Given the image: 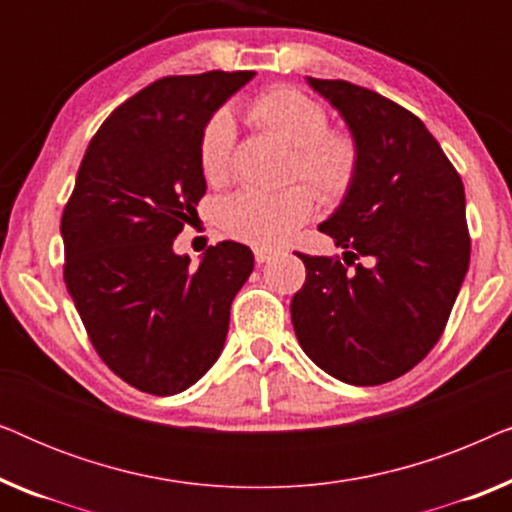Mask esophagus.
Segmentation results:
<instances>
[{
	"mask_svg": "<svg viewBox=\"0 0 512 512\" xmlns=\"http://www.w3.org/2000/svg\"><path fill=\"white\" fill-rule=\"evenodd\" d=\"M254 256H256V263H268L272 256H275V251L268 249V247H256L254 249Z\"/></svg>",
	"mask_w": 512,
	"mask_h": 512,
	"instance_id": "obj_1",
	"label": "esophagus"
}]
</instances>
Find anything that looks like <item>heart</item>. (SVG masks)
I'll return each instance as SVG.
<instances>
[{"label": "heart", "instance_id": "heart-1", "mask_svg": "<svg viewBox=\"0 0 512 512\" xmlns=\"http://www.w3.org/2000/svg\"><path fill=\"white\" fill-rule=\"evenodd\" d=\"M247 116L258 128L293 146L291 177L307 181L321 200L335 202L352 188L359 170V146L347 132L328 130L326 111L312 97L293 88L268 90L249 104ZM233 144V118L219 111L200 139V170L209 184L226 181ZM311 192L303 184L275 193L240 191L221 202L219 221L237 240L277 247L312 216Z\"/></svg>", "mask_w": 512, "mask_h": 512}]
</instances>
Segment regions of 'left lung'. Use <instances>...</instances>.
<instances>
[{
    "instance_id": "obj_1",
    "label": "left lung",
    "mask_w": 512,
    "mask_h": 512,
    "mask_svg": "<svg viewBox=\"0 0 512 512\" xmlns=\"http://www.w3.org/2000/svg\"><path fill=\"white\" fill-rule=\"evenodd\" d=\"M305 81L345 121L359 170L319 223L342 261L298 254L307 279L293 331L335 380L373 387L415 368L443 333L471 258L464 186L408 109L349 81Z\"/></svg>"
}]
</instances>
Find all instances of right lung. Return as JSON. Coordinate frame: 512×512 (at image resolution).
<instances>
[{
  "label": "right lung",
  "mask_w": 512,
  "mask_h": 512,
  "mask_svg": "<svg viewBox=\"0 0 512 512\" xmlns=\"http://www.w3.org/2000/svg\"><path fill=\"white\" fill-rule=\"evenodd\" d=\"M254 76H165L139 90L88 144L62 214L65 284L90 342L146 394H179L214 366L254 270L240 242L209 247L195 268L174 251L207 191L202 132Z\"/></svg>",
  "instance_id": "add662e5"
}]
</instances>
